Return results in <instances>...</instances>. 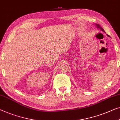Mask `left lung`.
Returning <instances> with one entry per match:
<instances>
[{
  "label": "left lung",
  "instance_id": "8db88e82",
  "mask_svg": "<svg viewBox=\"0 0 120 120\" xmlns=\"http://www.w3.org/2000/svg\"><path fill=\"white\" fill-rule=\"evenodd\" d=\"M96 27H97V28L98 29H100V30H101L102 31H103V32H105V30H103V29L102 28V27L101 26L99 25V24H96ZM108 36H109L108 35H107Z\"/></svg>",
  "mask_w": 120,
  "mask_h": 120
}]
</instances>
